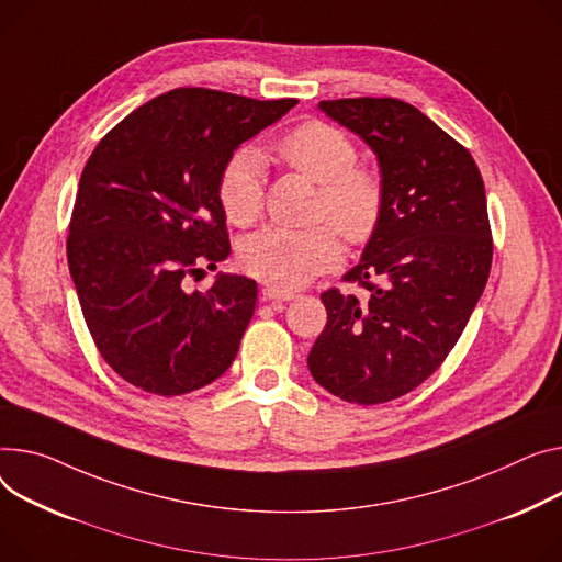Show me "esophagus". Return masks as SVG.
<instances>
[{
	"mask_svg": "<svg viewBox=\"0 0 562 562\" xmlns=\"http://www.w3.org/2000/svg\"><path fill=\"white\" fill-rule=\"evenodd\" d=\"M261 295H265L267 301H293V297H295L293 291L278 289L273 284H265V289H261Z\"/></svg>",
	"mask_w": 562,
	"mask_h": 562,
	"instance_id": "esophagus-1",
	"label": "esophagus"
}]
</instances>
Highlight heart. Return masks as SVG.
Masks as SVG:
<instances>
[{"label": "heart", "instance_id": "b5f03b06", "mask_svg": "<svg viewBox=\"0 0 562 562\" xmlns=\"http://www.w3.org/2000/svg\"><path fill=\"white\" fill-rule=\"evenodd\" d=\"M280 158L318 187V216L361 244L380 226L384 187L380 176L357 165V146L339 128L307 122L278 142ZM218 201L237 226H248L265 205V160L255 148H239L218 178ZM336 227V228H337ZM335 228V229H336ZM331 223L310 228L267 226L239 248L241 267L278 289H295L344 259V239Z\"/></svg>", "mask_w": 562, "mask_h": 562}]
</instances>
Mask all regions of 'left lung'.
<instances>
[{"label":"left lung","mask_w":562,"mask_h":562,"mask_svg":"<svg viewBox=\"0 0 562 562\" xmlns=\"http://www.w3.org/2000/svg\"><path fill=\"white\" fill-rule=\"evenodd\" d=\"M318 110L375 154L384 212L346 276L368 301L321 295L327 325L307 366L331 395L380 404L431 375L479 303L493 261L485 190L468 148L411 103L359 97Z\"/></svg>","instance_id":"1"}]
</instances>
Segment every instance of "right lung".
Segmentation results:
<instances>
[{
    "label": "right lung",
    "instance_id": "1",
    "mask_svg": "<svg viewBox=\"0 0 562 562\" xmlns=\"http://www.w3.org/2000/svg\"><path fill=\"white\" fill-rule=\"evenodd\" d=\"M293 105L178 88L97 144L71 212L67 265L101 357L128 384L182 395L235 361L257 282L218 271L199 293L184 278L228 259L221 171Z\"/></svg>",
    "mask_w": 562,
    "mask_h": 562
}]
</instances>
